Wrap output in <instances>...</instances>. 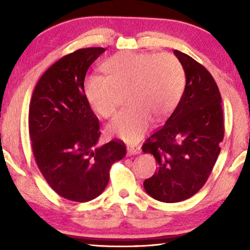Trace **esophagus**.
<instances>
[{
  "label": "esophagus",
  "mask_w": 250,
  "mask_h": 250,
  "mask_svg": "<svg viewBox=\"0 0 250 250\" xmlns=\"http://www.w3.org/2000/svg\"><path fill=\"white\" fill-rule=\"evenodd\" d=\"M126 150H128L129 154H139L141 152L140 146H129L126 147Z\"/></svg>",
  "instance_id": "esophagus-1"
}]
</instances>
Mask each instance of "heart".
<instances>
[{"mask_svg":"<svg viewBox=\"0 0 250 250\" xmlns=\"http://www.w3.org/2000/svg\"><path fill=\"white\" fill-rule=\"evenodd\" d=\"M107 76H89L83 84L90 107L103 118L116 115L121 94L126 92L129 108L108 126L110 134L137 142L152 119L162 121L179 104L184 89V70L170 53L121 52L104 62Z\"/></svg>","mask_w":250,"mask_h":250,"instance_id":"b5f03b06","label":"heart"}]
</instances>
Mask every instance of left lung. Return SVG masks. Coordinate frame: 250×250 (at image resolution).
I'll return each instance as SVG.
<instances>
[{"mask_svg":"<svg viewBox=\"0 0 250 250\" xmlns=\"http://www.w3.org/2000/svg\"><path fill=\"white\" fill-rule=\"evenodd\" d=\"M174 54L185 71L184 92L166 125L142 146L159 166L143 186L164 203L188 200L204 186L225 133L222 97L213 76L188 55L176 49Z\"/></svg>","mask_w":250,"mask_h":250,"instance_id":"8db88e82","label":"left lung"}]
</instances>
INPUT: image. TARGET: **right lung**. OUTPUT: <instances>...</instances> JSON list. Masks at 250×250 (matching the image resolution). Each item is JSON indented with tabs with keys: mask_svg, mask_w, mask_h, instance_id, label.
I'll list each match as a JSON object with an SVG mask.
<instances>
[{
	"mask_svg": "<svg viewBox=\"0 0 250 250\" xmlns=\"http://www.w3.org/2000/svg\"><path fill=\"white\" fill-rule=\"evenodd\" d=\"M103 47L77 49L42 75L32 95L28 130L40 171L59 196L88 202L109 182L110 167L126 153L121 140L99 146V120L83 91L90 65Z\"/></svg>",
	"mask_w": 250,
	"mask_h": 250,
	"instance_id": "right-lung-1",
	"label": "right lung"
}]
</instances>
